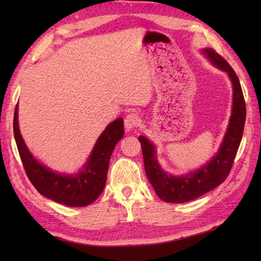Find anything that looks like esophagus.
Listing matches in <instances>:
<instances>
[{
  "mask_svg": "<svg viewBox=\"0 0 261 261\" xmlns=\"http://www.w3.org/2000/svg\"><path fill=\"white\" fill-rule=\"evenodd\" d=\"M139 122H140V118H139V116L136 113L127 114L126 117H125V120H124L125 129L127 131L134 130L135 127H137V126L139 125Z\"/></svg>",
  "mask_w": 261,
  "mask_h": 261,
  "instance_id": "esophagus-1",
  "label": "esophagus"
}]
</instances>
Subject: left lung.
<instances>
[{
	"mask_svg": "<svg viewBox=\"0 0 261 261\" xmlns=\"http://www.w3.org/2000/svg\"><path fill=\"white\" fill-rule=\"evenodd\" d=\"M216 68L226 71L232 84V112L222 144L212 160L187 175L173 176L161 169L155 158V146L146 137L139 136L145 173L159 198L166 202H187L218 187L230 173L244 131L246 107L241 83L228 62L215 50H202Z\"/></svg>",
	"mask_w": 261,
	"mask_h": 261,
	"instance_id": "8db88e82",
	"label": "left lung"
}]
</instances>
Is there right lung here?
Returning a JSON list of instances; mask_svg holds the SVG:
<instances>
[{
    "mask_svg": "<svg viewBox=\"0 0 261 261\" xmlns=\"http://www.w3.org/2000/svg\"><path fill=\"white\" fill-rule=\"evenodd\" d=\"M14 135L25 173L38 192L60 204L84 207L92 204L103 191L110 156L124 135V124L123 118H117L106 127L84 168L76 175L53 171L30 153L19 131L18 106L15 109Z\"/></svg>",
    "mask_w": 261,
    "mask_h": 261,
    "instance_id": "add662e5",
    "label": "right lung"
}]
</instances>
